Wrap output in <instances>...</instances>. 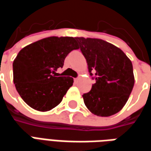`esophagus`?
I'll use <instances>...</instances> for the list:
<instances>
[{
	"label": "esophagus",
	"mask_w": 151,
	"mask_h": 151,
	"mask_svg": "<svg viewBox=\"0 0 151 151\" xmlns=\"http://www.w3.org/2000/svg\"><path fill=\"white\" fill-rule=\"evenodd\" d=\"M74 81H75V82H78V78H74Z\"/></svg>",
	"instance_id": "1"
}]
</instances>
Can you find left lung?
Wrapping results in <instances>:
<instances>
[{"label": "left lung", "instance_id": "left-lung-1", "mask_svg": "<svg viewBox=\"0 0 151 151\" xmlns=\"http://www.w3.org/2000/svg\"><path fill=\"white\" fill-rule=\"evenodd\" d=\"M86 60L95 83L83 94L86 108L99 116H110L120 111L134 85L133 65L123 51L99 39L75 38Z\"/></svg>", "mask_w": 151, "mask_h": 151}]
</instances>
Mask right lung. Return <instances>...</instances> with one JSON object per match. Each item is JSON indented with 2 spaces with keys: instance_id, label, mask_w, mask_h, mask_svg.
Instances as JSON below:
<instances>
[{
  "instance_id": "obj_1",
  "label": "right lung",
  "mask_w": 151,
  "mask_h": 151,
  "mask_svg": "<svg viewBox=\"0 0 151 151\" xmlns=\"http://www.w3.org/2000/svg\"><path fill=\"white\" fill-rule=\"evenodd\" d=\"M78 49L75 38L48 37L25 47L13 63L14 82L21 98L37 111L52 109L73 83L70 77H57L71 51Z\"/></svg>"
}]
</instances>
